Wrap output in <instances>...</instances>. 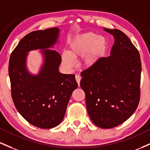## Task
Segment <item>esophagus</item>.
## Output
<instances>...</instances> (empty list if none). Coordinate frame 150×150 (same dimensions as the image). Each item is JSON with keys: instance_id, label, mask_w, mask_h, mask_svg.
<instances>
[{"instance_id": "1", "label": "esophagus", "mask_w": 150, "mask_h": 150, "mask_svg": "<svg viewBox=\"0 0 150 150\" xmlns=\"http://www.w3.org/2000/svg\"><path fill=\"white\" fill-rule=\"evenodd\" d=\"M80 80H81V77H80V75H75V80H76L77 83V84H78V86H80Z\"/></svg>"}]
</instances>
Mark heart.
Here are the masks:
<instances>
[{"instance_id": "heart-1", "label": "heart", "mask_w": 150, "mask_h": 150, "mask_svg": "<svg viewBox=\"0 0 150 150\" xmlns=\"http://www.w3.org/2000/svg\"><path fill=\"white\" fill-rule=\"evenodd\" d=\"M107 40L103 36L93 33H86L75 37L70 41L68 53L61 55L63 64L66 68H73L75 61L73 58L82 57L84 68H91L98 63L107 50Z\"/></svg>"}]
</instances>
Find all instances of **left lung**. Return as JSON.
<instances>
[{
	"mask_svg": "<svg viewBox=\"0 0 150 150\" xmlns=\"http://www.w3.org/2000/svg\"><path fill=\"white\" fill-rule=\"evenodd\" d=\"M115 38L110 56L81 73L89 116L102 129L120 125L131 117L140 100L141 61L131 40L118 29H107Z\"/></svg>",
	"mask_w": 150,
	"mask_h": 150,
	"instance_id": "8db88e82",
	"label": "left lung"
}]
</instances>
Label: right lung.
Returning <instances> with one entry per match:
<instances>
[{"label": "right lung", "instance_id": "obj_1", "mask_svg": "<svg viewBox=\"0 0 150 150\" xmlns=\"http://www.w3.org/2000/svg\"><path fill=\"white\" fill-rule=\"evenodd\" d=\"M60 29L51 28L28 33L19 41L9 61L12 100L21 116L40 129L56 127L64 120L72 93L77 88L75 75L59 70L61 57L54 50ZM40 49L43 63L39 73L28 70L27 57Z\"/></svg>", "mask_w": 150, "mask_h": 150}]
</instances>
